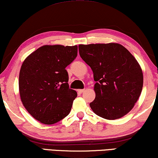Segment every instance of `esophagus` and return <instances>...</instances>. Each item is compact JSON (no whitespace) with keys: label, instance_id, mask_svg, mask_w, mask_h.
Wrapping results in <instances>:
<instances>
[{"label":"esophagus","instance_id":"esophagus-1","mask_svg":"<svg viewBox=\"0 0 158 158\" xmlns=\"http://www.w3.org/2000/svg\"><path fill=\"white\" fill-rule=\"evenodd\" d=\"M77 91L78 94H82V93H83L84 91H85V89H78Z\"/></svg>","mask_w":158,"mask_h":158}]
</instances>
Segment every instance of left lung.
<instances>
[{
	"mask_svg": "<svg viewBox=\"0 0 158 158\" xmlns=\"http://www.w3.org/2000/svg\"><path fill=\"white\" fill-rule=\"evenodd\" d=\"M78 47L80 55L92 69L96 82L91 109L109 120L126 115L142 90L143 74L139 63L119 44H80Z\"/></svg>",
	"mask_w": 158,
	"mask_h": 158,
	"instance_id": "8db88e82",
	"label": "left lung"
}]
</instances>
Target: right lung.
<instances>
[{
	"label": "right lung",
	"instance_id": "obj_1",
	"mask_svg": "<svg viewBox=\"0 0 158 158\" xmlns=\"http://www.w3.org/2000/svg\"><path fill=\"white\" fill-rule=\"evenodd\" d=\"M77 55V45H44L23 61L19 81L21 99L41 123L55 124L70 114L77 92L69 88L65 68Z\"/></svg>",
	"mask_w": 158,
	"mask_h": 158
}]
</instances>
